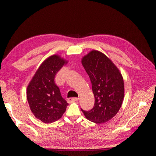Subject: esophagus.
I'll use <instances>...</instances> for the list:
<instances>
[{"label": "esophagus", "mask_w": 156, "mask_h": 156, "mask_svg": "<svg viewBox=\"0 0 156 156\" xmlns=\"http://www.w3.org/2000/svg\"><path fill=\"white\" fill-rule=\"evenodd\" d=\"M78 101V98H68V102H76Z\"/></svg>", "instance_id": "34e87169"}]
</instances>
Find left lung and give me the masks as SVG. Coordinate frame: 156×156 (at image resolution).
Segmentation results:
<instances>
[{"label":"left lung","instance_id":"left-lung-1","mask_svg":"<svg viewBox=\"0 0 156 156\" xmlns=\"http://www.w3.org/2000/svg\"><path fill=\"white\" fill-rule=\"evenodd\" d=\"M82 64L92 83L94 107L82 111L88 120L105 123L119 112L124 98V81L121 73L107 55L92 50L82 58Z\"/></svg>","mask_w":156,"mask_h":156}]
</instances>
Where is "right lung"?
<instances>
[{
  "label": "right lung",
  "mask_w": 156,
  "mask_h": 156,
  "mask_svg": "<svg viewBox=\"0 0 156 156\" xmlns=\"http://www.w3.org/2000/svg\"><path fill=\"white\" fill-rule=\"evenodd\" d=\"M67 63L58 54L49 56L42 62L27 86L29 107L35 117L44 123L58 121L68 105L54 82L55 74Z\"/></svg>",
  "instance_id": "obj_1"
}]
</instances>
